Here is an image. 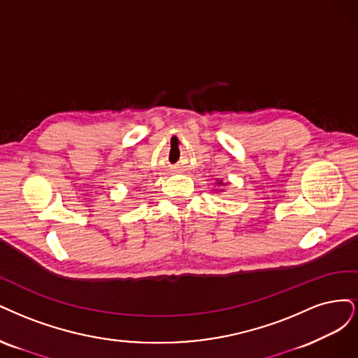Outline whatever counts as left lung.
<instances>
[{"instance_id": "left-lung-1", "label": "left lung", "mask_w": 358, "mask_h": 358, "mask_svg": "<svg viewBox=\"0 0 358 358\" xmlns=\"http://www.w3.org/2000/svg\"><path fill=\"white\" fill-rule=\"evenodd\" d=\"M217 184H218V186H224V182H223L222 180H218V181H217Z\"/></svg>"}]
</instances>
